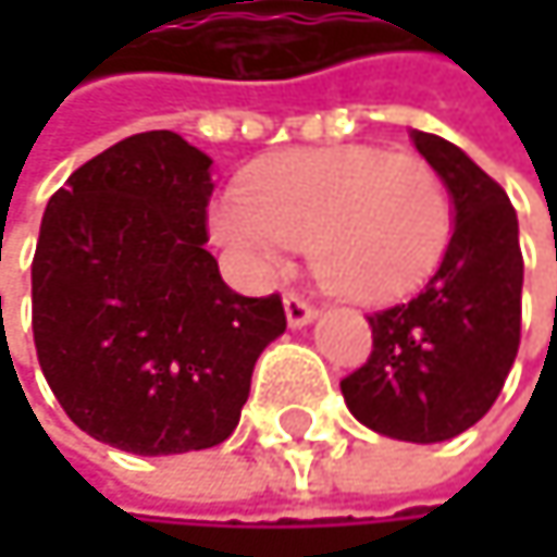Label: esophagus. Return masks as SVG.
I'll return each mask as SVG.
<instances>
[{
    "label": "esophagus",
    "mask_w": 557,
    "mask_h": 557,
    "mask_svg": "<svg viewBox=\"0 0 557 557\" xmlns=\"http://www.w3.org/2000/svg\"><path fill=\"white\" fill-rule=\"evenodd\" d=\"M283 309H286L289 329H302V325H309V322L319 315V309L309 306V302H306L302 296H296V293H286V296H283Z\"/></svg>",
    "instance_id": "1"
}]
</instances>
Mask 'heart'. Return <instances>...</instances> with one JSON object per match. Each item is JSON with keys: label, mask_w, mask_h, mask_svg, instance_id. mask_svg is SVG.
<instances>
[{"label": "heart", "mask_w": 557, "mask_h": 557, "mask_svg": "<svg viewBox=\"0 0 557 557\" xmlns=\"http://www.w3.org/2000/svg\"><path fill=\"white\" fill-rule=\"evenodd\" d=\"M212 235L251 271H277L289 245L332 293L355 302L406 296L438 264L451 199L419 158L377 148H312L251 170L212 209Z\"/></svg>", "instance_id": "heart-1"}]
</instances>
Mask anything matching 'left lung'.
<instances>
[{
	"label": "left lung",
	"mask_w": 557,
	"mask_h": 557,
	"mask_svg": "<svg viewBox=\"0 0 557 557\" xmlns=\"http://www.w3.org/2000/svg\"><path fill=\"white\" fill-rule=\"evenodd\" d=\"M451 196L438 271L406 302L368 315L374 351L342 381L351 416L377 435L432 445L487 416L519 351L522 251L509 196L451 141L409 132Z\"/></svg>",
	"instance_id": "left-lung-1"
}]
</instances>
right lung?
I'll return each instance as SVG.
<instances>
[{
	"label": "right lung",
	"mask_w": 557,
	"mask_h": 557,
	"mask_svg": "<svg viewBox=\"0 0 557 557\" xmlns=\"http://www.w3.org/2000/svg\"><path fill=\"white\" fill-rule=\"evenodd\" d=\"M212 158L173 132L132 135L57 189L32 264V329L63 412L132 455L225 442L280 296H242L206 251Z\"/></svg>",
	"instance_id": "add662e5"
}]
</instances>
